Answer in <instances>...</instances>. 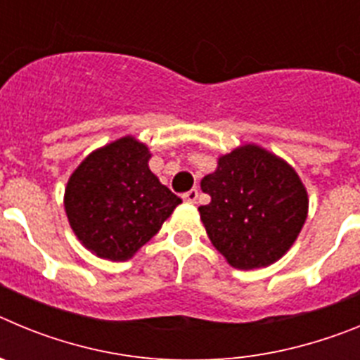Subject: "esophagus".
I'll return each mask as SVG.
<instances>
[{"label": "esophagus", "mask_w": 360, "mask_h": 360, "mask_svg": "<svg viewBox=\"0 0 360 360\" xmlns=\"http://www.w3.org/2000/svg\"><path fill=\"white\" fill-rule=\"evenodd\" d=\"M184 202L187 203H196V200H198V189H191L187 191V193H184L182 195Z\"/></svg>", "instance_id": "34e87169"}]
</instances>
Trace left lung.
Wrapping results in <instances>:
<instances>
[{
    "label": "left lung",
    "mask_w": 360,
    "mask_h": 360,
    "mask_svg": "<svg viewBox=\"0 0 360 360\" xmlns=\"http://www.w3.org/2000/svg\"><path fill=\"white\" fill-rule=\"evenodd\" d=\"M211 196L198 207L209 240L234 269H263L288 252L308 216V193L297 171L257 144L219 155L200 182Z\"/></svg>",
    "instance_id": "1"
}]
</instances>
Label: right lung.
<instances>
[{
    "label": "right lung",
    "mask_w": 360,
    "mask_h": 360,
    "mask_svg": "<svg viewBox=\"0 0 360 360\" xmlns=\"http://www.w3.org/2000/svg\"><path fill=\"white\" fill-rule=\"evenodd\" d=\"M151 151L136 136L97 148L65 187V211L84 249L128 262L151 240L182 200L149 169Z\"/></svg>",
    "instance_id": "obj_1"
}]
</instances>
